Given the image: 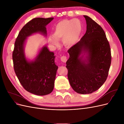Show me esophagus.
Masks as SVG:
<instances>
[{
    "mask_svg": "<svg viewBox=\"0 0 124 124\" xmlns=\"http://www.w3.org/2000/svg\"><path fill=\"white\" fill-rule=\"evenodd\" d=\"M61 59L63 62H67V57L65 56H62L61 58Z\"/></svg>",
    "mask_w": 124,
    "mask_h": 124,
    "instance_id": "obj_1",
    "label": "esophagus"
}]
</instances>
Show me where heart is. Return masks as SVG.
Returning a JSON list of instances; mask_svg holds the SVG:
<instances>
[{"label":"heart","instance_id":"heart-1","mask_svg":"<svg viewBox=\"0 0 124 124\" xmlns=\"http://www.w3.org/2000/svg\"><path fill=\"white\" fill-rule=\"evenodd\" d=\"M83 31L81 22L76 18L63 20L59 22L54 27V37L49 38L50 43L55 46L59 44V40L63 39L66 47H72L79 40Z\"/></svg>","mask_w":124,"mask_h":124}]
</instances>
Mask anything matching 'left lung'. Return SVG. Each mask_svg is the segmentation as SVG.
<instances>
[{
	"label": "left lung",
	"instance_id": "1",
	"mask_svg": "<svg viewBox=\"0 0 124 124\" xmlns=\"http://www.w3.org/2000/svg\"><path fill=\"white\" fill-rule=\"evenodd\" d=\"M86 31L80 41L70 48L66 62L68 78L74 91L88 94L106 82L111 62L110 44L102 27L87 16Z\"/></svg>",
	"mask_w": 124,
	"mask_h": 124
}]
</instances>
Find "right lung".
Segmentation results:
<instances>
[{
    "label": "right lung",
    "instance_id": "1",
    "mask_svg": "<svg viewBox=\"0 0 124 124\" xmlns=\"http://www.w3.org/2000/svg\"><path fill=\"white\" fill-rule=\"evenodd\" d=\"M53 19L33 18L22 28L14 44L12 58L15 72L25 90L38 96L49 94L54 89L58 69L55 63V56L44 46L34 59L29 60L26 57L25 46L27 37L35 33L46 37V26Z\"/></svg>",
    "mask_w": 124,
    "mask_h": 124
}]
</instances>
